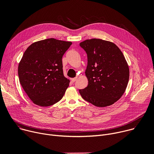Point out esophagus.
<instances>
[{
  "label": "esophagus",
  "instance_id": "obj_1",
  "mask_svg": "<svg viewBox=\"0 0 154 154\" xmlns=\"http://www.w3.org/2000/svg\"><path fill=\"white\" fill-rule=\"evenodd\" d=\"M77 79V77H75V78H73V79H71V82L74 83V82H75V81Z\"/></svg>",
  "mask_w": 154,
  "mask_h": 154
}]
</instances>
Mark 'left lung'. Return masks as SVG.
<instances>
[{
    "label": "left lung",
    "instance_id": "left-lung-1",
    "mask_svg": "<svg viewBox=\"0 0 154 154\" xmlns=\"http://www.w3.org/2000/svg\"><path fill=\"white\" fill-rule=\"evenodd\" d=\"M80 46L87 54L85 71L88 85L79 90L82 98L99 107L113 104L124 93L129 79V68L119 48L110 41L86 39Z\"/></svg>",
    "mask_w": 154,
    "mask_h": 154
}]
</instances>
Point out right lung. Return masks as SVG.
Listing matches in <instances>:
<instances>
[{
	"label": "right lung",
	"instance_id": "1",
	"mask_svg": "<svg viewBox=\"0 0 154 154\" xmlns=\"http://www.w3.org/2000/svg\"><path fill=\"white\" fill-rule=\"evenodd\" d=\"M71 42L49 38L26 49L18 66L19 82L36 105L48 106L60 101L69 85L63 75L62 57Z\"/></svg>",
	"mask_w": 154,
	"mask_h": 154
}]
</instances>
